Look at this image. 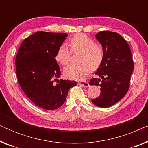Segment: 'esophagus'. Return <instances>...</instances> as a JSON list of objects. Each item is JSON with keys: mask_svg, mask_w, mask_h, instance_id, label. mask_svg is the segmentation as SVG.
I'll return each instance as SVG.
<instances>
[{"mask_svg": "<svg viewBox=\"0 0 148 148\" xmlns=\"http://www.w3.org/2000/svg\"><path fill=\"white\" fill-rule=\"evenodd\" d=\"M78 84L80 85V86H82L85 87V88H88V87L90 86L88 82H80L78 83Z\"/></svg>", "mask_w": 148, "mask_h": 148, "instance_id": "1", "label": "esophagus"}]
</instances>
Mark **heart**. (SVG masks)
<instances>
[{
    "label": "heart",
    "instance_id": "heart-1",
    "mask_svg": "<svg viewBox=\"0 0 148 148\" xmlns=\"http://www.w3.org/2000/svg\"><path fill=\"white\" fill-rule=\"evenodd\" d=\"M70 48L67 44H62L56 52V59L60 64L66 65L70 62L73 52L80 51L78 63L71 64L64 69L66 77L74 80H83L88 75L91 68L96 69L102 63L104 52L102 46L94 43V40L86 34H78L75 35L69 42Z\"/></svg>",
    "mask_w": 148,
    "mask_h": 148
}]
</instances>
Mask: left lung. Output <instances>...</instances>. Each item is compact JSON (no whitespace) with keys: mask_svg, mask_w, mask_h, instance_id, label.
Listing matches in <instances>:
<instances>
[{"mask_svg":"<svg viewBox=\"0 0 148 148\" xmlns=\"http://www.w3.org/2000/svg\"><path fill=\"white\" fill-rule=\"evenodd\" d=\"M104 52L102 63L89 84L100 87V96L93 99L94 105L107 108L119 102L128 92L134 64L127 42L118 33L100 32L96 35Z\"/></svg>","mask_w":148,"mask_h":148,"instance_id":"1","label":"left lung"}]
</instances>
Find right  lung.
Returning <instances> with one entry per match:
<instances>
[{
  "mask_svg": "<svg viewBox=\"0 0 148 148\" xmlns=\"http://www.w3.org/2000/svg\"><path fill=\"white\" fill-rule=\"evenodd\" d=\"M67 36L65 33L37 32L24 40L16 56L20 87L32 102L44 110L61 106L68 91L77 85L74 81L58 80L60 71L56 54Z\"/></svg>",
  "mask_w": 148,
  "mask_h": 148,
  "instance_id": "1",
  "label": "right lung"
}]
</instances>
